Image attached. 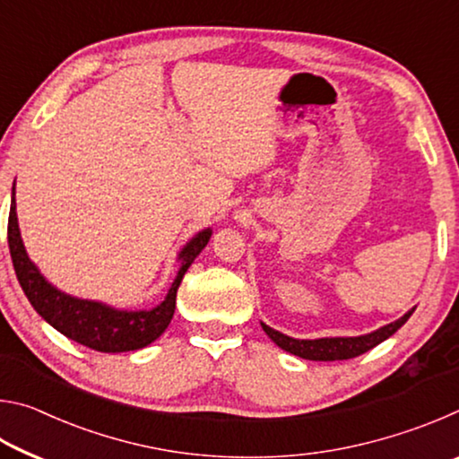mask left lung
<instances>
[{
  "instance_id": "obj_1",
  "label": "left lung",
  "mask_w": 459,
  "mask_h": 459,
  "mask_svg": "<svg viewBox=\"0 0 459 459\" xmlns=\"http://www.w3.org/2000/svg\"><path fill=\"white\" fill-rule=\"evenodd\" d=\"M415 312V307H411L405 316H401L399 320H394L386 325H380L378 330L370 333H362V336H336V338H316V340H299L291 338L287 333L277 332L269 328L267 324L261 322V328L265 330L267 336L281 348V351L290 352L293 356L306 360H320V362H332V360H348L354 356H360L368 352L370 348L378 346L380 342L391 338L403 324H405L411 314Z\"/></svg>"
}]
</instances>
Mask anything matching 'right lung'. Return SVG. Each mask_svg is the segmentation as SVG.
Masks as SVG:
<instances>
[{
  "label": "right lung",
  "instance_id": "right-lung-1",
  "mask_svg": "<svg viewBox=\"0 0 459 459\" xmlns=\"http://www.w3.org/2000/svg\"><path fill=\"white\" fill-rule=\"evenodd\" d=\"M212 237L208 227L194 235L178 253V269L174 283L169 285L164 301L150 309H119L97 299L74 298L54 287L36 263L28 257L22 240L18 214H15V182L12 188L10 221H7V243L13 261L15 275L32 307L48 322L54 330L65 333L79 344L97 352H129L150 346L158 340L172 322L176 309V293L182 277L194 259L202 253Z\"/></svg>",
  "mask_w": 459,
  "mask_h": 459
}]
</instances>
